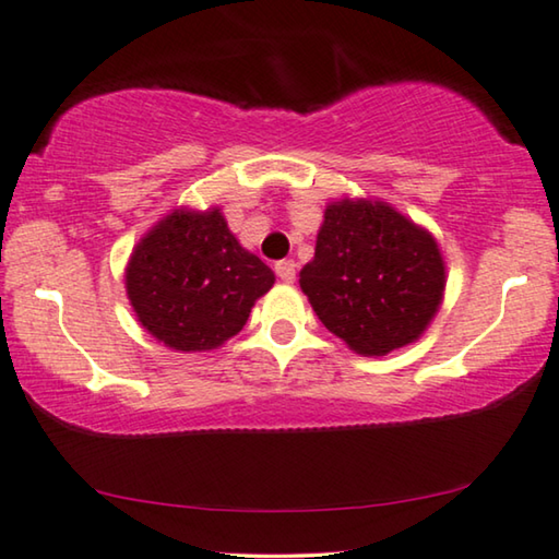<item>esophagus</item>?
I'll list each match as a JSON object with an SVG mask.
<instances>
[{"label":"esophagus","instance_id":"esophagus-1","mask_svg":"<svg viewBox=\"0 0 559 559\" xmlns=\"http://www.w3.org/2000/svg\"><path fill=\"white\" fill-rule=\"evenodd\" d=\"M274 272H277V277L282 282H287V285H292V282H295V277H297V264L292 262V260H282V262L274 264Z\"/></svg>","mask_w":559,"mask_h":559}]
</instances>
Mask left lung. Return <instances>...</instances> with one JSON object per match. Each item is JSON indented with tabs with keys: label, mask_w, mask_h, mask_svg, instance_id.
Listing matches in <instances>:
<instances>
[{
	"label": "left lung",
	"mask_w": 559,
	"mask_h": 559,
	"mask_svg": "<svg viewBox=\"0 0 559 559\" xmlns=\"http://www.w3.org/2000/svg\"><path fill=\"white\" fill-rule=\"evenodd\" d=\"M435 237L388 202L328 204L299 287L320 322L365 357L419 340L444 295Z\"/></svg>",
	"instance_id": "8db88e82"
}]
</instances>
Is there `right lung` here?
Segmentation results:
<instances>
[{
	"mask_svg": "<svg viewBox=\"0 0 559 559\" xmlns=\"http://www.w3.org/2000/svg\"><path fill=\"white\" fill-rule=\"evenodd\" d=\"M124 285L152 337L177 352H207L245 328L274 272L237 242L217 207L175 210L136 242Z\"/></svg>",
	"mask_w": 559,
	"mask_h": 559,
	"instance_id": "add662e5",
	"label": "right lung"
}]
</instances>
